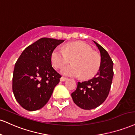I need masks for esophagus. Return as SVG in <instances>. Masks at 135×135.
Instances as JSON below:
<instances>
[{"instance_id": "1", "label": "esophagus", "mask_w": 135, "mask_h": 135, "mask_svg": "<svg viewBox=\"0 0 135 135\" xmlns=\"http://www.w3.org/2000/svg\"><path fill=\"white\" fill-rule=\"evenodd\" d=\"M67 78L66 77H61V78H60V81L61 82H63V81H65V80H67Z\"/></svg>"}]
</instances>
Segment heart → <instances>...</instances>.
Wrapping results in <instances>:
<instances>
[{
	"label": "heart",
	"mask_w": 135,
	"mask_h": 135,
	"mask_svg": "<svg viewBox=\"0 0 135 135\" xmlns=\"http://www.w3.org/2000/svg\"><path fill=\"white\" fill-rule=\"evenodd\" d=\"M72 64L63 66L61 73L67 76L86 79L93 76L99 67V55L82 42L66 44L64 48L56 47L52 52L51 61L56 69H60L70 61Z\"/></svg>",
	"instance_id": "heart-1"
}]
</instances>
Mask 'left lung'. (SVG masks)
Returning <instances> with one entry per match:
<instances>
[{
	"instance_id": "obj_1",
	"label": "left lung",
	"mask_w": 135,
	"mask_h": 135,
	"mask_svg": "<svg viewBox=\"0 0 135 135\" xmlns=\"http://www.w3.org/2000/svg\"><path fill=\"white\" fill-rule=\"evenodd\" d=\"M100 53L99 69L92 79L79 82L76 90L72 93L76 105L83 109L90 110L102 104L108 96L113 75V62L103 46L94 41Z\"/></svg>"
}]
</instances>
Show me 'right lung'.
Masks as SVG:
<instances>
[{
    "label": "right lung",
    "instance_id": "right-lung-1",
    "mask_svg": "<svg viewBox=\"0 0 135 135\" xmlns=\"http://www.w3.org/2000/svg\"><path fill=\"white\" fill-rule=\"evenodd\" d=\"M62 40L43 38L21 53L14 66L12 91L21 107L30 111L43 108L61 76L52 67L51 55Z\"/></svg>",
    "mask_w": 135,
    "mask_h": 135
}]
</instances>
